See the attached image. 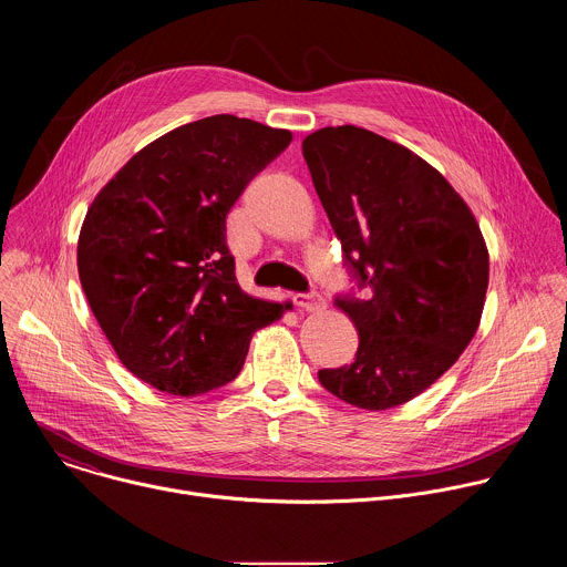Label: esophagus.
<instances>
[{"label": "esophagus", "mask_w": 567, "mask_h": 567, "mask_svg": "<svg viewBox=\"0 0 567 567\" xmlns=\"http://www.w3.org/2000/svg\"><path fill=\"white\" fill-rule=\"evenodd\" d=\"M296 305L300 309H305V311H322V309L328 307V300L313 291V293H298L296 296Z\"/></svg>", "instance_id": "1"}]
</instances>
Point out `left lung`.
<instances>
[{
    "mask_svg": "<svg viewBox=\"0 0 567 567\" xmlns=\"http://www.w3.org/2000/svg\"><path fill=\"white\" fill-rule=\"evenodd\" d=\"M302 154L348 269L372 291L337 298L359 350L318 379L357 409H394L433 385L475 337L487 241L444 175L409 147L339 125L309 134Z\"/></svg>",
    "mask_w": 567,
    "mask_h": 567,
    "instance_id": "obj_1",
    "label": "left lung"
}]
</instances>
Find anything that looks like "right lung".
<instances>
[{
	"instance_id": "obj_1",
	"label": "right lung",
	"mask_w": 567,
	"mask_h": 567,
	"mask_svg": "<svg viewBox=\"0 0 567 567\" xmlns=\"http://www.w3.org/2000/svg\"><path fill=\"white\" fill-rule=\"evenodd\" d=\"M233 114L182 125L138 150L94 197L78 276L121 363L161 392L233 381L254 334L293 309L241 291L226 215L291 143Z\"/></svg>"
}]
</instances>
